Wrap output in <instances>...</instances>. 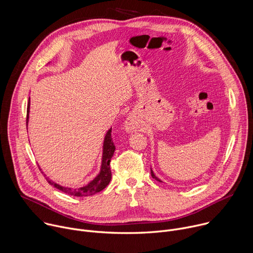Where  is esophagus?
I'll list each match as a JSON object with an SVG mask.
<instances>
[{"label":"esophagus","mask_w":253,"mask_h":253,"mask_svg":"<svg viewBox=\"0 0 253 253\" xmlns=\"http://www.w3.org/2000/svg\"><path fill=\"white\" fill-rule=\"evenodd\" d=\"M125 129L127 132H134L139 129V123L135 116H130L125 121Z\"/></svg>","instance_id":"obj_1"}]
</instances>
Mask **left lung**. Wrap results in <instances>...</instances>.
Here are the masks:
<instances>
[{"instance_id": "8db88e82", "label": "left lung", "mask_w": 253, "mask_h": 253, "mask_svg": "<svg viewBox=\"0 0 253 253\" xmlns=\"http://www.w3.org/2000/svg\"><path fill=\"white\" fill-rule=\"evenodd\" d=\"M151 175H152V177H153V179H155V180H157V181H159L160 183H162V181L160 180V179H158L156 176H155V174H154V172L152 171V169H151Z\"/></svg>"}]
</instances>
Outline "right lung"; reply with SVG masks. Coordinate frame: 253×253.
I'll list each match as a JSON object with an SVG mask.
<instances>
[{"label":"right lung","instance_id":"obj_1","mask_svg":"<svg viewBox=\"0 0 253 253\" xmlns=\"http://www.w3.org/2000/svg\"><path fill=\"white\" fill-rule=\"evenodd\" d=\"M29 112H30V99H29L28 109H27V124L29 121ZM111 131H112V129L110 128L104 138L102 164H101L100 173L89 184H87L86 186H84L82 188H79V189H71V188H65L60 185H57L54 182H52L46 178V181L48 182V184L53 186L54 188L58 189L59 191L65 193V194H68L70 196H74V197L92 196V195H95V194L101 192L103 189H105L111 181L110 161H111V158L115 151V146H114V143L111 138Z\"/></svg>","mask_w":253,"mask_h":253}]
</instances>
